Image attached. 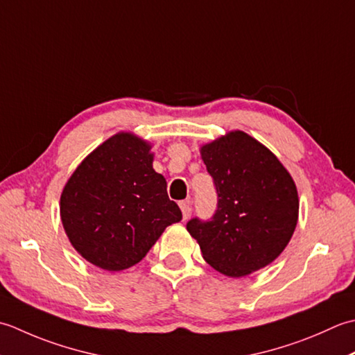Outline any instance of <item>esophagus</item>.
<instances>
[{
    "label": "esophagus",
    "mask_w": 355,
    "mask_h": 355,
    "mask_svg": "<svg viewBox=\"0 0 355 355\" xmlns=\"http://www.w3.org/2000/svg\"><path fill=\"white\" fill-rule=\"evenodd\" d=\"M179 207H180V209H182L184 219L190 218V214H191V202L190 200H180L179 202Z\"/></svg>",
    "instance_id": "34e87169"
}]
</instances>
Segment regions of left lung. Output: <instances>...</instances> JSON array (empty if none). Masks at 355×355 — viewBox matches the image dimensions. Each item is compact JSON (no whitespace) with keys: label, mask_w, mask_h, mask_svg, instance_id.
<instances>
[{"label":"left lung","mask_w":355,"mask_h":355,"mask_svg":"<svg viewBox=\"0 0 355 355\" xmlns=\"http://www.w3.org/2000/svg\"><path fill=\"white\" fill-rule=\"evenodd\" d=\"M218 208L211 219L188 220L202 256L216 271L243 277L277 259L299 219L291 175L254 137L236 130L200 148Z\"/></svg>","instance_id":"obj_1"}]
</instances>
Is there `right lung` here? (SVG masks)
Segmentation results:
<instances>
[{"label":"right lung","instance_id":"add662e5","mask_svg":"<svg viewBox=\"0 0 355 355\" xmlns=\"http://www.w3.org/2000/svg\"><path fill=\"white\" fill-rule=\"evenodd\" d=\"M151 146L118 133L93 150L67 180L61 220L73 248L107 271L146 257L164 230L182 219L165 178L153 170Z\"/></svg>","mask_w":355,"mask_h":355}]
</instances>
